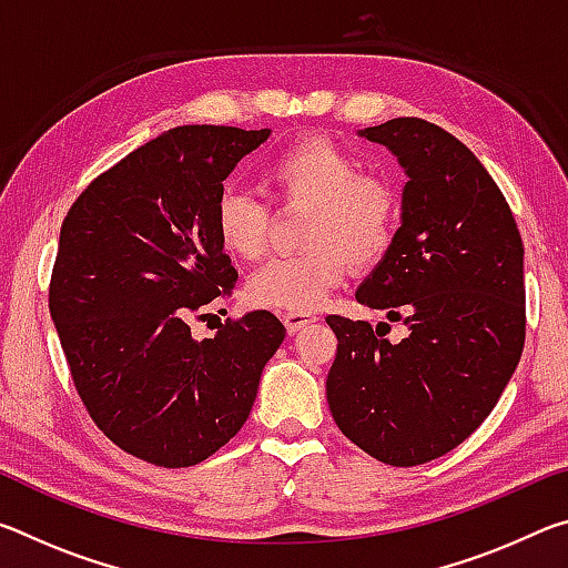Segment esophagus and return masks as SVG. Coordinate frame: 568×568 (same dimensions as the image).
<instances>
[{"label":"esophagus","instance_id":"1","mask_svg":"<svg viewBox=\"0 0 568 568\" xmlns=\"http://www.w3.org/2000/svg\"><path fill=\"white\" fill-rule=\"evenodd\" d=\"M315 318L311 313H285L283 315V323H285V328H287V333H297L301 328H305V325H311Z\"/></svg>","mask_w":568,"mask_h":568}]
</instances>
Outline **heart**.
<instances>
[{
    "label": "heart",
    "mask_w": 568,
    "mask_h": 568,
    "mask_svg": "<svg viewBox=\"0 0 568 568\" xmlns=\"http://www.w3.org/2000/svg\"><path fill=\"white\" fill-rule=\"evenodd\" d=\"M281 205L305 207L303 253L275 257L245 285L250 305L313 313L338 287L348 265H373L398 227L400 200L388 178L363 172L348 150L325 138H303L265 170ZM271 213L250 192L225 187L213 207L217 243L227 255L255 261L265 253Z\"/></svg>",
    "instance_id": "heart-1"
}]
</instances>
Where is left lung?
<instances>
[{
  "label": "left lung",
  "instance_id": "1",
  "mask_svg": "<svg viewBox=\"0 0 568 568\" xmlns=\"http://www.w3.org/2000/svg\"><path fill=\"white\" fill-rule=\"evenodd\" d=\"M361 138L406 170L400 227L355 301L403 321L390 343L365 321L328 315L338 353L325 381L335 423L388 466L454 450L486 420L526 338L524 243L504 192L454 134L396 118Z\"/></svg>",
  "mask_w": 568,
  "mask_h": 568
}]
</instances>
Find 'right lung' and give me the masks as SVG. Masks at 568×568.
Segmentation results:
<instances>
[{
	"label": "right lung",
	"instance_id": "obj_1",
	"mask_svg": "<svg viewBox=\"0 0 568 568\" xmlns=\"http://www.w3.org/2000/svg\"><path fill=\"white\" fill-rule=\"evenodd\" d=\"M271 130L182 124L130 152L74 200L60 233L50 313L74 388L114 446L195 466L253 408L285 325L267 311L195 341L192 318L235 287L213 207Z\"/></svg>",
	"mask_w": 568,
	"mask_h": 568
}]
</instances>
